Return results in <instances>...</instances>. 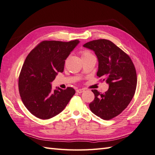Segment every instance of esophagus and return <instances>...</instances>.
I'll return each instance as SVG.
<instances>
[{
    "mask_svg": "<svg viewBox=\"0 0 155 155\" xmlns=\"http://www.w3.org/2000/svg\"><path fill=\"white\" fill-rule=\"evenodd\" d=\"M84 89H78V90H76V92H77V93H78V94H81V93L84 92Z\"/></svg>",
    "mask_w": 155,
    "mask_h": 155,
    "instance_id": "obj_1",
    "label": "esophagus"
}]
</instances>
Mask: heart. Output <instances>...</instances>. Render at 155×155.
Returning a JSON list of instances; mask_svg holds the SVG:
<instances>
[{
  "label": "heart",
  "instance_id": "1",
  "mask_svg": "<svg viewBox=\"0 0 155 155\" xmlns=\"http://www.w3.org/2000/svg\"><path fill=\"white\" fill-rule=\"evenodd\" d=\"M81 54H82V58H83V57H86V56H88V55H92V54L91 53L90 51H88V50H82V51H81Z\"/></svg>",
  "mask_w": 155,
  "mask_h": 155
}]
</instances>
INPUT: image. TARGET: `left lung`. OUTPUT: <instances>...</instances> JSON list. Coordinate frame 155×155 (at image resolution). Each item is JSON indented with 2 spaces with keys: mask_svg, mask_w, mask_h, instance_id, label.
<instances>
[{
  "mask_svg": "<svg viewBox=\"0 0 155 155\" xmlns=\"http://www.w3.org/2000/svg\"><path fill=\"white\" fill-rule=\"evenodd\" d=\"M83 46L94 51L99 61L97 76L109 85L104 94L92 90L95 97L90 109L96 116L110 120L120 114L132 100L137 86L136 68L129 55L109 40H95Z\"/></svg>",
  "mask_w": 155,
  "mask_h": 155,
  "instance_id": "1",
  "label": "left lung"
}]
</instances>
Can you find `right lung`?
Segmentation results:
<instances>
[{"label": "right lung", "mask_w": 155, "mask_h": 155, "mask_svg": "<svg viewBox=\"0 0 155 155\" xmlns=\"http://www.w3.org/2000/svg\"><path fill=\"white\" fill-rule=\"evenodd\" d=\"M79 42L43 41L30 51L19 76L18 87L23 104L36 117L46 120L60 113L75 94L71 87L53 90L50 83L62 73L65 61Z\"/></svg>", "instance_id": "right-lung-1"}]
</instances>
